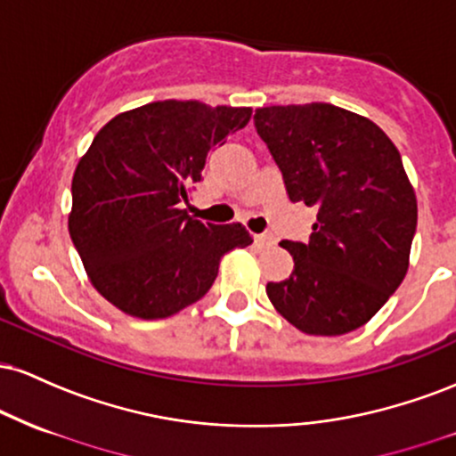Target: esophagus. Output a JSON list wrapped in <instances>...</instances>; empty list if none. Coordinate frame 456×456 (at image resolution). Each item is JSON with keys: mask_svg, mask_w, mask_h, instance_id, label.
Wrapping results in <instances>:
<instances>
[{"mask_svg": "<svg viewBox=\"0 0 456 456\" xmlns=\"http://www.w3.org/2000/svg\"><path fill=\"white\" fill-rule=\"evenodd\" d=\"M255 242L261 244V246H265V244L274 242V238H272V233H268V232H265V233H257V235H255Z\"/></svg>", "mask_w": 456, "mask_h": 456, "instance_id": "1", "label": "esophagus"}]
</instances>
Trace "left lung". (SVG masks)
Listing matches in <instances>:
<instances>
[{"instance_id": "1", "label": "left lung", "mask_w": 456, "mask_h": 456, "mask_svg": "<svg viewBox=\"0 0 456 456\" xmlns=\"http://www.w3.org/2000/svg\"><path fill=\"white\" fill-rule=\"evenodd\" d=\"M255 128L291 201L317 208L306 244L281 242L294 272L265 294L306 334L364 326L410 265L418 206L399 150L378 124L326 102L257 109Z\"/></svg>"}]
</instances>
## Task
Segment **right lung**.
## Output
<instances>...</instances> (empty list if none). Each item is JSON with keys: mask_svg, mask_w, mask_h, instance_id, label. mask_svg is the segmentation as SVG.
Returning <instances> with one entry per match:
<instances>
[{"mask_svg": "<svg viewBox=\"0 0 456 456\" xmlns=\"http://www.w3.org/2000/svg\"><path fill=\"white\" fill-rule=\"evenodd\" d=\"M250 113L162 101L98 130L72 177L68 232L92 285L119 311L175 315L208 294L224 253L253 244L240 223H201L182 210L208 154Z\"/></svg>", "mask_w": 456, "mask_h": 456, "instance_id": "1", "label": "right lung"}]
</instances>
